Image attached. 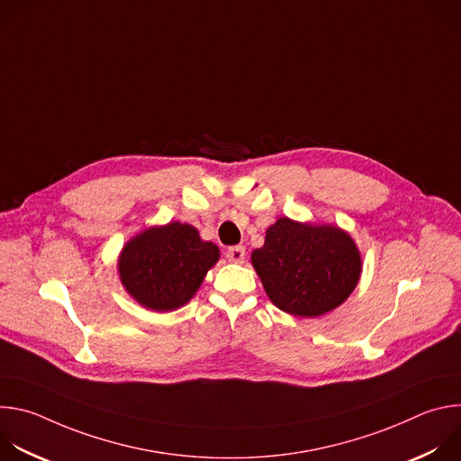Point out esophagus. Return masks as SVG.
Segmentation results:
<instances>
[{
    "label": "esophagus",
    "mask_w": 461,
    "mask_h": 461,
    "mask_svg": "<svg viewBox=\"0 0 461 461\" xmlns=\"http://www.w3.org/2000/svg\"><path fill=\"white\" fill-rule=\"evenodd\" d=\"M244 255H246L244 246H231V248H228V251H226V257H228V260H231V262H244Z\"/></svg>",
    "instance_id": "esophagus-1"
}]
</instances>
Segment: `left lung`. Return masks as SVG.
<instances>
[{
    "mask_svg": "<svg viewBox=\"0 0 461 461\" xmlns=\"http://www.w3.org/2000/svg\"><path fill=\"white\" fill-rule=\"evenodd\" d=\"M251 265L272 303L299 317L339 306L361 274L359 251L345 231L290 219L268 228L265 246L251 253Z\"/></svg>",
    "mask_w": 461,
    "mask_h": 461,
    "instance_id": "8db88e82",
    "label": "left lung"
}]
</instances>
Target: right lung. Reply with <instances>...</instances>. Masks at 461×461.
Listing matches in <instances>:
<instances>
[{"label":"right lung","mask_w":461,"mask_h":461,"mask_svg":"<svg viewBox=\"0 0 461 461\" xmlns=\"http://www.w3.org/2000/svg\"><path fill=\"white\" fill-rule=\"evenodd\" d=\"M219 258V248L204 242L189 224L149 228L122 249L118 270L125 290L155 312L185 304Z\"/></svg>","instance_id":"right-lung-1"}]
</instances>
